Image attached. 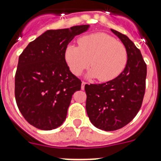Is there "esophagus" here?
Returning <instances> with one entry per match:
<instances>
[{
  "instance_id": "obj_1",
  "label": "esophagus",
  "mask_w": 161,
  "mask_h": 161,
  "mask_svg": "<svg viewBox=\"0 0 161 161\" xmlns=\"http://www.w3.org/2000/svg\"><path fill=\"white\" fill-rule=\"evenodd\" d=\"M87 85V83H86V82H82L81 83V89L82 90H84V89H85V85Z\"/></svg>"
}]
</instances>
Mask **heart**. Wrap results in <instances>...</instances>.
<instances>
[{"instance_id":"1","label":"heart","mask_w":161,"mask_h":161,"mask_svg":"<svg viewBox=\"0 0 161 161\" xmlns=\"http://www.w3.org/2000/svg\"><path fill=\"white\" fill-rule=\"evenodd\" d=\"M79 47L68 45L64 51V59L69 70L79 76L89 66V78H97L107 82L119 76L125 68L127 53L121 42L105 33H95L80 38Z\"/></svg>"}]
</instances>
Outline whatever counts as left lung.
Masks as SVG:
<instances>
[{
	"label": "left lung",
	"mask_w": 161,
	"mask_h": 161,
	"mask_svg": "<svg viewBox=\"0 0 161 161\" xmlns=\"http://www.w3.org/2000/svg\"><path fill=\"white\" fill-rule=\"evenodd\" d=\"M110 31L126 50L124 70L112 80L85 86L89 120L97 128L106 131L122 128L136 117L143 102L147 76V65L140 51L126 35Z\"/></svg>",
	"instance_id": "left-lung-1"
}]
</instances>
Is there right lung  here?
<instances>
[{
  "instance_id": "add662e5",
  "label": "right lung",
  "mask_w": 161,
  "mask_h": 161,
  "mask_svg": "<svg viewBox=\"0 0 161 161\" xmlns=\"http://www.w3.org/2000/svg\"><path fill=\"white\" fill-rule=\"evenodd\" d=\"M89 25L51 30L30 42L18 59L15 99L31 125L51 130L63 124L73 93L81 81L69 70L64 59L68 43Z\"/></svg>"
}]
</instances>
